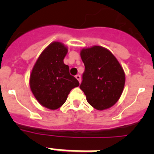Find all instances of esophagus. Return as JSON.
Here are the masks:
<instances>
[{"label": "esophagus", "instance_id": "esophagus-1", "mask_svg": "<svg viewBox=\"0 0 154 154\" xmlns=\"http://www.w3.org/2000/svg\"><path fill=\"white\" fill-rule=\"evenodd\" d=\"M75 78L77 79V80H78L79 82H81V75H76Z\"/></svg>", "mask_w": 154, "mask_h": 154}]
</instances>
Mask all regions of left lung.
Here are the masks:
<instances>
[{
	"instance_id": "1",
	"label": "left lung",
	"mask_w": 154,
	"mask_h": 154,
	"mask_svg": "<svg viewBox=\"0 0 154 154\" xmlns=\"http://www.w3.org/2000/svg\"><path fill=\"white\" fill-rule=\"evenodd\" d=\"M85 72L80 89L87 102L97 110H104L117 103L124 89L125 72L112 53L99 45L80 51Z\"/></svg>"
}]
</instances>
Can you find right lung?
Wrapping results in <instances>:
<instances>
[{"label":"right lung","instance_id":"1","mask_svg":"<svg viewBox=\"0 0 154 154\" xmlns=\"http://www.w3.org/2000/svg\"><path fill=\"white\" fill-rule=\"evenodd\" d=\"M68 48L53 42L43 50L34 65L29 85L34 96L42 106L55 110L65 103L68 95L79 82L69 74V65L64 63Z\"/></svg>","mask_w":154,"mask_h":154}]
</instances>
